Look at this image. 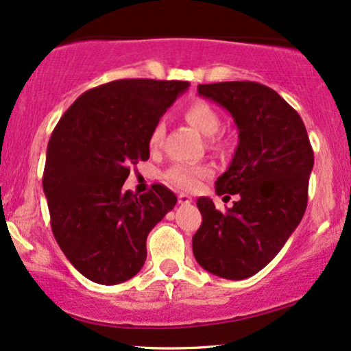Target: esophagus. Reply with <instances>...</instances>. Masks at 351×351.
I'll use <instances>...</instances> for the list:
<instances>
[{
    "instance_id": "obj_1",
    "label": "esophagus",
    "mask_w": 351,
    "mask_h": 351,
    "mask_svg": "<svg viewBox=\"0 0 351 351\" xmlns=\"http://www.w3.org/2000/svg\"><path fill=\"white\" fill-rule=\"evenodd\" d=\"M178 202L180 204H191V202H193V197L188 196V194H180Z\"/></svg>"
}]
</instances>
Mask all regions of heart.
<instances>
[{"instance_id": "heart-1", "label": "heart", "mask_w": 351, "mask_h": 351, "mask_svg": "<svg viewBox=\"0 0 351 351\" xmlns=\"http://www.w3.org/2000/svg\"><path fill=\"white\" fill-rule=\"evenodd\" d=\"M184 119L202 136H214L220 128V117L217 110L206 100H194L184 108ZM165 124L155 123L149 136V145L152 149L162 143ZM210 168L206 165H189V163H176L165 171V178L181 189H194L199 181L210 175Z\"/></svg>"}]
</instances>
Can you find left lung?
Wrapping results in <instances>:
<instances>
[{
    "mask_svg": "<svg viewBox=\"0 0 351 351\" xmlns=\"http://www.w3.org/2000/svg\"><path fill=\"white\" fill-rule=\"evenodd\" d=\"M199 95L227 108L238 147L215 191L238 194L227 212L199 197L202 223L194 257L207 272L243 280L264 269L303 219L314 154L304 123L274 88L251 81L199 84Z\"/></svg>",
    "mask_w": 351,
    "mask_h": 351,
    "instance_id": "obj_1",
    "label": "left lung"
}]
</instances>
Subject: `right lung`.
<instances>
[{"mask_svg":"<svg viewBox=\"0 0 351 351\" xmlns=\"http://www.w3.org/2000/svg\"><path fill=\"white\" fill-rule=\"evenodd\" d=\"M189 82L119 79L84 92L51 132L43 193L51 232L88 280L117 285L143 269L147 234L176 204L163 184L124 191L130 168L149 158L155 123Z\"/></svg>","mask_w":351,"mask_h":351,"instance_id":"right-lung-1","label":"right lung"}]
</instances>
